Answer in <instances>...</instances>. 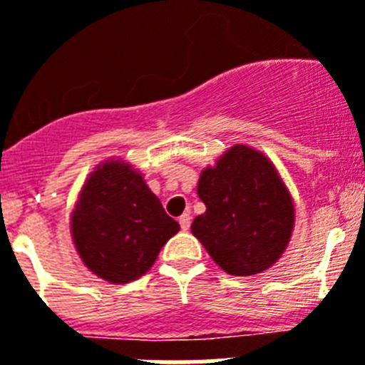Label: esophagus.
Returning <instances> with one entry per match:
<instances>
[{
  "instance_id": "1",
  "label": "esophagus",
  "mask_w": 365,
  "mask_h": 365,
  "mask_svg": "<svg viewBox=\"0 0 365 365\" xmlns=\"http://www.w3.org/2000/svg\"><path fill=\"white\" fill-rule=\"evenodd\" d=\"M180 227H182L183 231H189V227H191V217L187 213L180 217Z\"/></svg>"
}]
</instances>
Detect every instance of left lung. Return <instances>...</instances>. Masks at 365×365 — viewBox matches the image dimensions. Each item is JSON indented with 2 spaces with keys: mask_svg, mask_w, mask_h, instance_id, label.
Wrapping results in <instances>:
<instances>
[{
  "mask_svg": "<svg viewBox=\"0 0 365 365\" xmlns=\"http://www.w3.org/2000/svg\"><path fill=\"white\" fill-rule=\"evenodd\" d=\"M198 196L205 213L191 231L222 270L253 275L268 270L287 250L294 230L292 196L262 152L235 145L202 170Z\"/></svg>",
  "mask_w": 365,
  "mask_h": 365,
  "instance_id": "1",
  "label": "left lung"
}]
</instances>
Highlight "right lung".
Returning <instances> with one entry per match:
<instances>
[{"label":"right lung","mask_w":365,"mask_h":365,"mask_svg":"<svg viewBox=\"0 0 365 365\" xmlns=\"http://www.w3.org/2000/svg\"><path fill=\"white\" fill-rule=\"evenodd\" d=\"M180 224L165 213L143 176L121 160L95 167L71 213V237L82 262L113 284L150 270Z\"/></svg>","instance_id":"1"}]
</instances>
